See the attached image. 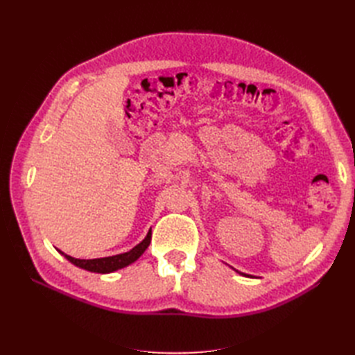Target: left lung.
I'll return each instance as SVG.
<instances>
[{
  "instance_id": "1",
  "label": "left lung",
  "mask_w": 355,
  "mask_h": 355,
  "mask_svg": "<svg viewBox=\"0 0 355 355\" xmlns=\"http://www.w3.org/2000/svg\"><path fill=\"white\" fill-rule=\"evenodd\" d=\"M240 274H243V272H240Z\"/></svg>"
}]
</instances>
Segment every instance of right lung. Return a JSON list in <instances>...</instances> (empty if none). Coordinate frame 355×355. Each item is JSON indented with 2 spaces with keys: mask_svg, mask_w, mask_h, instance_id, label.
<instances>
[{
  "mask_svg": "<svg viewBox=\"0 0 355 355\" xmlns=\"http://www.w3.org/2000/svg\"><path fill=\"white\" fill-rule=\"evenodd\" d=\"M151 235H153V232H151V230H149L146 237L137 245H135L132 250H128L121 254L108 256V257H98V259H77V257H72L60 250H59V253L65 256L71 263H73L78 268H83V270H85V271L98 272V274H110V272L118 271V270H121V268H125L130 263L136 262L139 257L144 254V252L148 249L149 243H151Z\"/></svg>",
  "mask_w": 355,
  "mask_h": 355,
  "instance_id": "right-lung-1",
  "label": "right lung"
}]
</instances>
